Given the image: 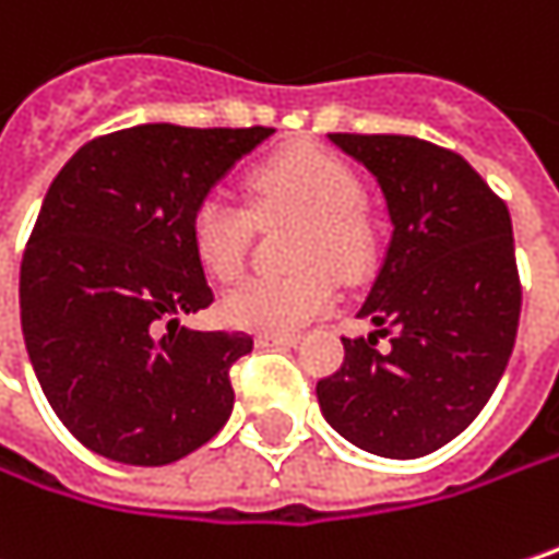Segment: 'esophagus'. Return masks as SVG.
Segmentation results:
<instances>
[{"label": "esophagus", "instance_id": "obj_1", "mask_svg": "<svg viewBox=\"0 0 559 559\" xmlns=\"http://www.w3.org/2000/svg\"><path fill=\"white\" fill-rule=\"evenodd\" d=\"M297 338L300 335H294V332H259L255 335V342L262 348H287V345H297Z\"/></svg>", "mask_w": 559, "mask_h": 559}]
</instances>
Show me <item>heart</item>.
<instances>
[{
    "mask_svg": "<svg viewBox=\"0 0 559 559\" xmlns=\"http://www.w3.org/2000/svg\"><path fill=\"white\" fill-rule=\"evenodd\" d=\"M246 207L207 194L188 221V239L207 275L239 278L252 249V221L269 227L294 221L284 278H249L224 297L229 326L294 332L335 304V280L358 281L374 262L378 236L365 214L358 173L320 146H290L255 163L246 178Z\"/></svg>",
    "mask_w": 559,
    "mask_h": 559,
    "instance_id": "heart-1",
    "label": "heart"
}]
</instances>
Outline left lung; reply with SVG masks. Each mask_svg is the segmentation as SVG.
Listing matches in <instances>:
<instances>
[{"mask_svg":"<svg viewBox=\"0 0 559 559\" xmlns=\"http://www.w3.org/2000/svg\"><path fill=\"white\" fill-rule=\"evenodd\" d=\"M381 181L393 239L320 409L352 444L423 457L467 429L502 378L522 313L506 201L454 150L400 133H330ZM388 342L380 345V338Z\"/></svg>","mask_w":559,"mask_h":559,"instance_id":"obj_1","label":"left lung"}]
</instances>
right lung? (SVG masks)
I'll list each match as a JSON object with an SVG mask.
<instances>
[{
    "mask_svg": "<svg viewBox=\"0 0 559 559\" xmlns=\"http://www.w3.org/2000/svg\"><path fill=\"white\" fill-rule=\"evenodd\" d=\"M272 133L140 124L88 140L50 181L22 255V332L47 403L88 451L163 467L224 429L252 335L178 323L214 304L188 221Z\"/></svg>",
    "mask_w": 559,
    "mask_h": 559,
    "instance_id": "1",
    "label": "right lung"
}]
</instances>
